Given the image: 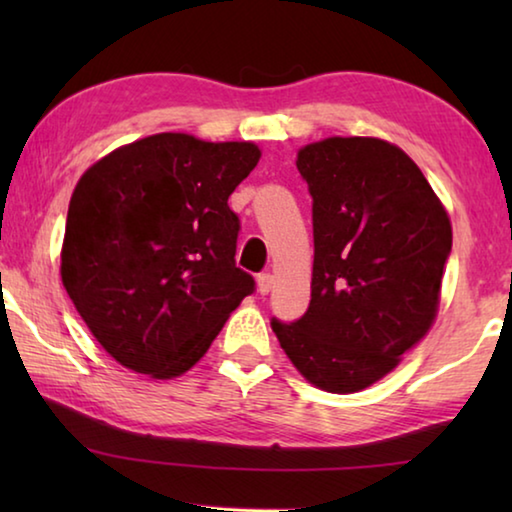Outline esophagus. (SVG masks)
<instances>
[{
  "mask_svg": "<svg viewBox=\"0 0 512 512\" xmlns=\"http://www.w3.org/2000/svg\"><path fill=\"white\" fill-rule=\"evenodd\" d=\"M271 289H273V275L271 273H259L257 275V291L262 293V296H266V293Z\"/></svg>",
  "mask_w": 512,
  "mask_h": 512,
  "instance_id": "1",
  "label": "esophagus"
}]
</instances>
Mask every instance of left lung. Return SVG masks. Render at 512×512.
<instances>
[{
  "mask_svg": "<svg viewBox=\"0 0 512 512\" xmlns=\"http://www.w3.org/2000/svg\"><path fill=\"white\" fill-rule=\"evenodd\" d=\"M296 167L314 201L311 300L271 327L307 381L357 393L429 332L452 223L418 164L377 137L307 144Z\"/></svg>",
  "mask_w": 512,
  "mask_h": 512,
  "instance_id": "8db88e82",
  "label": "left lung"
}]
</instances>
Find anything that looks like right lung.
<instances>
[{
	"label": "right lung",
	"mask_w": 512,
	"mask_h": 512,
	"mask_svg": "<svg viewBox=\"0 0 512 512\" xmlns=\"http://www.w3.org/2000/svg\"><path fill=\"white\" fill-rule=\"evenodd\" d=\"M253 142L160 133L83 173L67 210L60 275L112 359L153 379L187 372L255 291L235 264L228 198L257 167Z\"/></svg>",
	"instance_id": "1"
}]
</instances>
